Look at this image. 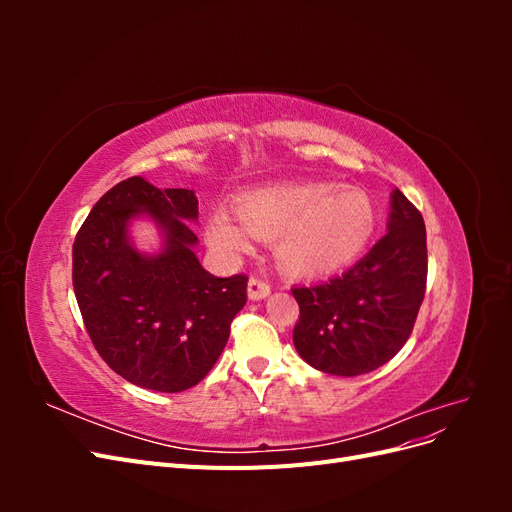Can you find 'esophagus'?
Returning <instances> with one entry per match:
<instances>
[{
	"label": "esophagus",
	"mask_w": 512,
	"mask_h": 512,
	"mask_svg": "<svg viewBox=\"0 0 512 512\" xmlns=\"http://www.w3.org/2000/svg\"><path fill=\"white\" fill-rule=\"evenodd\" d=\"M271 294V284L260 280V277H250V282H247V297L252 301H260V299H267Z\"/></svg>",
	"instance_id": "esophagus-1"
}]
</instances>
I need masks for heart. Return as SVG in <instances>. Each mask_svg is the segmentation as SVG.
Segmentation results:
<instances>
[{
	"label": "heart",
	"mask_w": 512,
	"mask_h": 512,
	"mask_svg": "<svg viewBox=\"0 0 512 512\" xmlns=\"http://www.w3.org/2000/svg\"><path fill=\"white\" fill-rule=\"evenodd\" d=\"M235 220L213 209L207 239L226 254L245 252L252 237L273 241L290 275H327L363 252L376 230V207L354 185L288 183L256 188L237 198Z\"/></svg>",
	"instance_id": "obj_1"
}]
</instances>
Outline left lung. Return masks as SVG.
Listing matches in <instances>:
<instances>
[{
  "label": "left lung",
  "instance_id": "obj_1",
  "mask_svg": "<svg viewBox=\"0 0 512 512\" xmlns=\"http://www.w3.org/2000/svg\"><path fill=\"white\" fill-rule=\"evenodd\" d=\"M425 286L423 215L395 190L389 230L352 269L324 284L292 288L299 303L294 348L324 374L374 371L408 342Z\"/></svg>",
  "mask_w": 512,
  "mask_h": 512
}]
</instances>
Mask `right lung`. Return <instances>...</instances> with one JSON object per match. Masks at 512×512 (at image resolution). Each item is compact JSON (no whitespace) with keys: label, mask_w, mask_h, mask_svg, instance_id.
Masks as SVG:
<instances>
[{"label":"right lung","mask_w":512,"mask_h":512,"mask_svg":"<svg viewBox=\"0 0 512 512\" xmlns=\"http://www.w3.org/2000/svg\"><path fill=\"white\" fill-rule=\"evenodd\" d=\"M145 212L165 232L163 252L141 255L127 235ZM192 190H160L143 177L119 181L72 245V284L85 329L115 374L143 389L179 393L203 380L247 301V275L203 269L192 224Z\"/></svg>","instance_id":"obj_1"}]
</instances>
